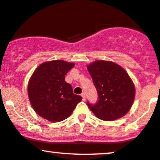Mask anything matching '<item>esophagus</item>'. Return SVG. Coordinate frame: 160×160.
<instances>
[{
	"label": "esophagus",
	"instance_id": "34e87169",
	"mask_svg": "<svg viewBox=\"0 0 160 160\" xmlns=\"http://www.w3.org/2000/svg\"><path fill=\"white\" fill-rule=\"evenodd\" d=\"M81 97H82V100H83V101H85V100H86V93H81Z\"/></svg>",
	"mask_w": 160,
	"mask_h": 160
}]
</instances>
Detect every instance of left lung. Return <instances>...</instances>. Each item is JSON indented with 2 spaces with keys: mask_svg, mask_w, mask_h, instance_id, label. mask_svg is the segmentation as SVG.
Instances as JSON below:
<instances>
[{
  "mask_svg": "<svg viewBox=\"0 0 160 160\" xmlns=\"http://www.w3.org/2000/svg\"><path fill=\"white\" fill-rule=\"evenodd\" d=\"M98 93L95 105L87 103L101 120L112 121L124 116L131 109L135 88L127 72L117 63L97 60L87 66Z\"/></svg>",
  "mask_w": 160,
  "mask_h": 160,
  "instance_id": "8db88e82",
  "label": "left lung"
}]
</instances>
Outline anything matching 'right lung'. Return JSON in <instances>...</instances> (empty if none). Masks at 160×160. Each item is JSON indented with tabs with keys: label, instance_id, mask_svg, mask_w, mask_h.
I'll use <instances>...</instances> for the list:
<instances>
[{
	"label": "right lung",
	"instance_id": "add662e5",
	"mask_svg": "<svg viewBox=\"0 0 160 160\" xmlns=\"http://www.w3.org/2000/svg\"><path fill=\"white\" fill-rule=\"evenodd\" d=\"M74 66L63 60L40 64L30 78L28 94L37 113L51 122H59L71 116L82 97L73 93L65 75Z\"/></svg>",
	"mask_w": 160,
	"mask_h": 160
}]
</instances>
